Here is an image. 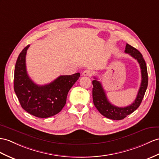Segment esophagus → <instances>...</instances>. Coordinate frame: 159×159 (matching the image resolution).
Returning <instances> with one entry per match:
<instances>
[{"mask_svg":"<svg viewBox=\"0 0 159 159\" xmlns=\"http://www.w3.org/2000/svg\"><path fill=\"white\" fill-rule=\"evenodd\" d=\"M82 74L84 76H91L92 75V72L90 70H85Z\"/></svg>","mask_w":159,"mask_h":159,"instance_id":"34e87169","label":"esophagus"}]
</instances>
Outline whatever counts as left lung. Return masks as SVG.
Instances as JSON below:
<instances>
[{
  "instance_id": "8db88e82",
  "label": "left lung",
  "mask_w": 159,
  "mask_h": 159,
  "mask_svg": "<svg viewBox=\"0 0 159 159\" xmlns=\"http://www.w3.org/2000/svg\"><path fill=\"white\" fill-rule=\"evenodd\" d=\"M125 53H128L134 59H136L140 64L142 74V82L139 89L136 98L130 105L125 107H118L112 104L108 100L101 83L94 77L92 81V98L94 106L104 117L113 120H121L127 115L132 113L136 110L142 101L146 90L148 86V72L146 62L142 54L133 46L127 44L125 46Z\"/></svg>"
}]
</instances>
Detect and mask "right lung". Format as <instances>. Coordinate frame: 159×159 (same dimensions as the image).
Returning a JSON list of instances; mask_svg holds the SVG:
<instances>
[{
    "instance_id": "obj_1",
    "label": "right lung",
    "mask_w": 159,
    "mask_h": 159,
    "mask_svg": "<svg viewBox=\"0 0 159 159\" xmlns=\"http://www.w3.org/2000/svg\"><path fill=\"white\" fill-rule=\"evenodd\" d=\"M30 45L19 54L15 67L14 90L21 107L39 118L55 115L66 104L67 94L80 76V73L61 75L48 84L40 86L30 79L26 70L25 57Z\"/></svg>"
}]
</instances>
